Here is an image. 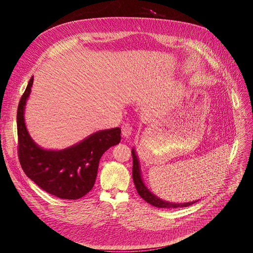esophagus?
<instances>
[{
  "instance_id": "obj_1",
  "label": "esophagus",
  "mask_w": 253,
  "mask_h": 253,
  "mask_svg": "<svg viewBox=\"0 0 253 253\" xmlns=\"http://www.w3.org/2000/svg\"><path fill=\"white\" fill-rule=\"evenodd\" d=\"M132 131H133V128L129 124V123H125L122 126V135L124 137H129L132 134Z\"/></svg>"
}]
</instances>
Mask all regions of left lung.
Instances as JSON below:
<instances>
[{"label":"left lung","mask_w":253,"mask_h":253,"mask_svg":"<svg viewBox=\"0 0 253 253\" xmlns=\"http://www.w3.org/2000/svg\"><path fill=\"white\" fill-rule=\"evenodd\" d=\"M132 159H133V167H132V177H133V181L135 184V188L139 196L143 199L145 202H148L149 204L159 207V208H178V207H188L197 201L193 202H188V203H171V202H166L162 199L158 198L155 196L150 190L145 187V184L143 183V180L141 178V172H140V167H139V162H138V158L135 154L134 149H132Z\"/></svg>","instance_id":"8db88e82"}]
</instances>
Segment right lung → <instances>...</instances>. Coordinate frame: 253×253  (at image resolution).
<instances>
[{"mask_svg":"<svg viewBox=\"0 0 253 253\" xmlns=\"http://www.w3.org/2000/svg\"><path fill=\"white\" fill-rule=\"evenodd\" d=\"M34 82L31 78L17 109L18 158L24 173L45 192L66 200H76L94 185L101 156L121 140L119 127L101 130L71 148L50 151L40 148L24 123V106Z\"/></svg>","mask_w":253,"mask_h":253,"instance_id":"right-lung-1","label":"right lung"}]
</instances>
